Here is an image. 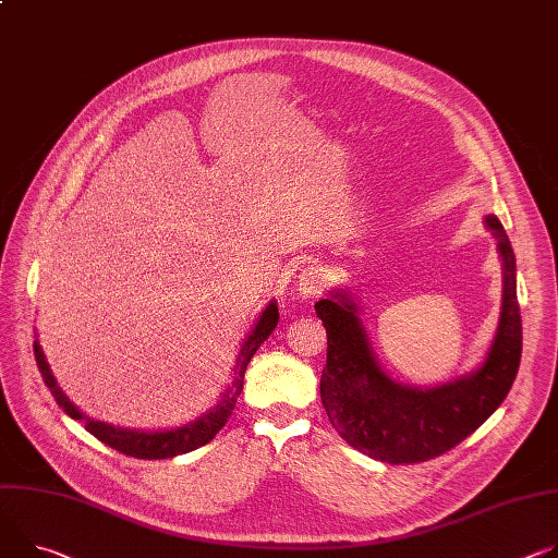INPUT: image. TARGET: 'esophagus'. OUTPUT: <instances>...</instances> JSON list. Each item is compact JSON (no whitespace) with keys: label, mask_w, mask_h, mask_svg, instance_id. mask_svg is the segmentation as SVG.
Listing matches in <instances>:
<instances>
[{"label":"esophagus","mask_w":558,"mask_h":558,"mask_svg":"<svg viewBox=\"0 0 558 558\" xmlns=\"http://www.w3.org/2000/svg\"><path fill=\"white\" fill-rule=\"evenodd\" d=\"M295 284H298V291L305 295V298L318 295L325 289V274L318 267H305V269L298 274Z\"/></svg>","instance_id":"obj_1"}]
</instances>
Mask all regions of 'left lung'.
I'll use <instances>...</instances> for the list:
<instances>
[{"mask_svg":"<svg viewBox=\"0 0 558 558\" xmlns=\"http://www.w3.org/2000/svg\"><path fill=\"white\" fill-rule=\"evenodd\" d=\"M502 260V305L483 365L451 383L421 389L391 380L369 347L356 302L333 291L316 302L327 329V365L320 378L323 408L333 429L376 461L423 463L476 432L512 389L521 363V312L517 258L496 216H485Z\"/></svg>","mask_w":558,"mask_h":558,"instance_id":"left-lung-1","label":"left lung"}]
</instances>
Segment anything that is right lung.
Listing matches in <instances>:
<instances>
[{
    "mask_svg": "<svg viewBox=\"0 0 558 558\" xmlns=\"http://www.w3.org/2000/svg\"><path fill=\"white\" fill-rule=\"evenodd\" d=\"M278 305L276 300H271L269 305L265 307V312L260 314L258 323L253 325L251 333L246 336V340L242 342L240 347V353H238V361H235V378L233 383L225 389V393L220 396L218 404L207 412L202 414L199 418H195L193 423L189 425H182V427H175V429H162V432H140V429H124V427H116L111 423H102V421H93L88 416H84L75 404L69 400V396L62 391V387L58 385L53 372H50L48 363H46V356L41 351V344L39 340H35L33 349H35V361H37V367L41 372V378L46 383V387L50 389V393H53L56 402L60 404V408L75 421H82L86 432H90L97 440H102L105 445L126 453V456H133V459H144V461H158V459H173V456H180V453H186V451H193L202 445H207L209 440H214V436L225 427V423L229 421L235 402H238V396L242 393V385H244V372H246V365L248 361L253 359V353L258 351V347L271 336V331L276 329L278 325Z\"/></svg>",
    "mask_w": 558,
    "mask_h": 558,
    "instance_id": "right-lung-1",
    "label": "right lung"
}]
</instances>
